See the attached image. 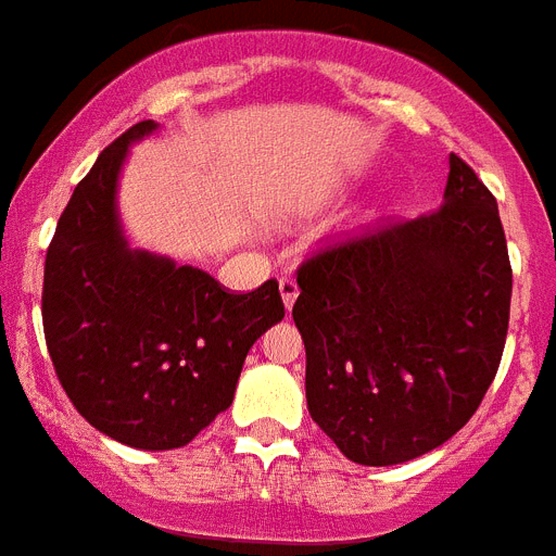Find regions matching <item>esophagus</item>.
Instances as JSON below:
<instances>
[{"label":"esophagus","instance_id":"34e87169","mask_svg":"<svg viewBox=\"0 0 556 556\" xmlns=\"http://www.w3.org/2000/svg\"><path fill=\"white\" fill-rule=\"evenodd\" d=\"M278 289H281L283 306H287V309H292V304H295V298H298L295 278H281V281H278Z\"/></svg>","mask_w":556,"mask_h":556}]
</instances>
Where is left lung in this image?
Returning a JSON list of instances; mask_svg holds the SVG:
<instances>
[{
	"mask_svg": "<svg viewBox=\"0 0 556 556\" xmlns=\"http://www.w3.org/2000/svg\"><path fill=\"white\" fill-rule=\"evenodd\" d=\"M298 289L312 420L352 463L415 460L469 424L497 375L511 306L497 201L452 153L434 213L320 247Z\"/></svg>",
	"mask_w": 556,
	"mask_h": 556,
	"instance_id": "left-lung-1",
	"label": "left lung"
}]
</instances>
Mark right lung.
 <instances>
[{
    "instance_id": "obj_1",
    "label": "right lung",
    "mask_w": 556,
    "mask_h": 556,
    "mask_svg": "<svg viewBox=\"0 0 556 556\" xmlns=\"http://www.w3.org/2000/svg\"><path fill=\"white\" fill-rule=\"evenodd\" d=\"M132 124L73 190L45 258L41 324L59 383L124 446H187L229 409L250 346L283 318L278 281L236 295L195 267L130 250L116 206Z\"/></svg>"
}]
</instances>
